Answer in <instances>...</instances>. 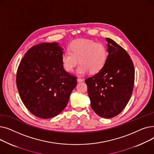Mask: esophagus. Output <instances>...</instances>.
I'll return each instance as SVG.
<instances>
[{
    "label": "esophagus",
    "mask_w": 154,
    "mask_h": 154,
    "mask_svg": "<svg viewBox=\"0 0 154 154\" xmlns=\"http://www.w3.org/2000/svg\"><path fill=\"white\" fill-rule=\"evenodd\" d=\"M83 81H84V79H83L79 78V77L77 78V82H83Z\"/></svg>",
    "instance_id": "obj_1"
}]
</instances>
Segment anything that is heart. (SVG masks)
I'll return each mask as SVG.
<instances>
[{
	"instance_id": "1",
	"label": "heart",
	"mask_w": 154,
	"mask_h": 154,
	"mask_svg": "<svg viewBox=\"0 0 154 154\" xmlns=\"http://www.w3.org/2000/svg\"><path fill=\"white\" fill-rule=\"evenodd\" d=\"M69 50L63 52L61 56L62 66L68 72L74 70L79 61L80 63L77 69L78 74H85L88 71L96 74L103 69L107 60L106 46L92 40H75L70 43Z\"/></svg>"
}]
</instances>
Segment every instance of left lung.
Listing matches in <instances>:
<instances>
[{"label":"left lung","instance_id":"8db88e82","mask_svg":"<svg viewBox=\"0 0 154 154\" xmlns=\"http://www.w3.org/2000/svg\"><path fill=\"white\" fill-rule=\"evenodd\" d=\"M108 57L103 69L85 80L91 106L97 114L112 118L125 107L132 94L135 70L125 49L109 38Z\"/></svg>","mask_w":154,"mask_h":154}]
</instances>
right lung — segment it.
I'll return each instance as SVG.
<instances>
[{
    "instance_id": "1",
    "label": "right lung",
    "mask_w": 154,
    "mask_h": 154,
    "mask_svg": "<svg viewBox=\"0 0 154 154\" xmlns=\"http://www.w3.org/2000/svg\"><path fill=\"white\" fill-rule=\"evenodd\" d=\"M63 52L57 42L39 44L28 50L19 66V94L27 109L39 118L59 114L77 85V78L62 66Z\"/></svg>"
}]
</instances>
